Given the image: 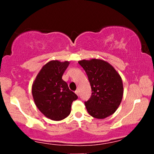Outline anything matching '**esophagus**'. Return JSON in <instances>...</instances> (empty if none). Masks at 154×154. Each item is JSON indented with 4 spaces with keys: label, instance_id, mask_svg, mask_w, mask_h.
<instances>
[{
    "label": "esophagus",
    "instance_id": "esophagus-1",
    "mask_svg": "<svg viewBox=\"0 0 154 154\" xmlns=\"http://www.w3.org/2000/svg\"><path fill=\"white\" fill-rule=\"evenodd\" d=\"M75 94H76L78 96H79V90H75Z\"/></svg>",
    "mask_w": 154,
    "mask_h": 154
}]
</instances>
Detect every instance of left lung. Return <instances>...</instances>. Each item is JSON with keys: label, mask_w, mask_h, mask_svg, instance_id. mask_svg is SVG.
<instances>
[{"label": "left lung", "mask_w": 154, "mask_h": 154, "mask_svg": "<svg viewBox=\"0 0 154 154\" xmlns=\"http://www.w3.org/2000/svg\"><path fill=\"white\" fill-rule=\"evenodd\" d=\"M87 73L92 95L85 102L88 113L98 119L112 115L123 99V85L121 75L112 65L100 59L79 61Z\"/></svg>", "instance_id": "8db88e82"}]
</instances>
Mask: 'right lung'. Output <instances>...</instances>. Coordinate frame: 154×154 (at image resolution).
<instances>
[{
  "label": "right lung",
  "mask_w": 154,
  "mask_h": 154,
  "mask_svg": "<svg viewBox=\"0 0 154 154\" xmlns=\"http://www.w3.org/2000/svg\"><path fill=\"white\" fill-rule=\"evenodd\" d=\"M69 65V61H50L43 65L33 82L31 91L35 106L52 121L68 116L73 101L78 99L62 79Z\"/></svg>",
  "instance_id": "add662e5"
}]
</instances>
